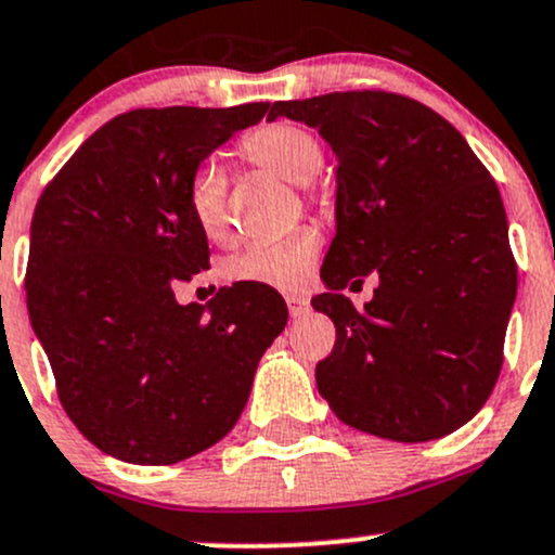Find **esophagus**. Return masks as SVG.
Listing matches in <instances>:
<instances>
[{
  "label": "esophagus",
  "instance_id": "34e87169",
  "mask_svg": "<svg viewBox=\"0 0 555 555\" xmlns=\"http://www.w3.org/2000/svg\"><path fill=\"white\" fill-rule=\"evenodd\" d=\"M285 301H288V312H291V318H304V314L309 312V299H304V296H296V294H291V296H285Z\"/></svg>",
  "mask_w": 555,
  "mask_h": 555
}]
</instances>
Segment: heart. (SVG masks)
Returning a JSON list of instances; mask_svg holds the SVG:
<instances>
[{
  "label": "heart",
  "instance_id": "b5f03b06",
  "mask_svg": "<svg viewBox=\"0 0 555 555\" xmlns=\"http://www.w3.org/2000/svg\"><path fill=\"white\" fill-rule=\"evenodd\" d=\"M237 153L261 171L280 177L285 182L301 184L304 195L312 204H325L327 193L312 188L309 180L323 166V142L307 127L291 121L261 124L241 137ZM188 208L195 224L208 241L222 243L230 235L228 211V177L217 160H206L193 171L188 182ZM323 237L314 224L283 232L278 237L256 241L241 248L224 261V278L232 283L270 285V288H296L318 259Z\"/></svg>",
  "mask_w": 555,
  "mask_h": 555
}]
</instances>
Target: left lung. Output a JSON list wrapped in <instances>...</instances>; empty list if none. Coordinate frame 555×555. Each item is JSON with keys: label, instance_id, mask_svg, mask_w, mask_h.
Listing matches in <instances>:
<instances>
[{"label": "left lung", "instance_id": "8db88e82", "mask_svg": "<svg viewBox=\"0 0 555 555\" xmlns=\"http://www.w3.org/2000/svg\"><path fill=\"white\" fill-rule=\"evenodd\" d=\"M338 158L336 237L312 299L336 325L320 395L349 426L395 442L452 434L503 367L516 299L508 219L490 171L447 118L384 89L272 105ZM379 275L365 310L340 288Z\"/></svg>", "mask_w": 555, "mask_h": 555}]
</instances>
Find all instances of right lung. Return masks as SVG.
Instances as JSON below:
<instances>
[{"label": "right lung", "instance_id": "obj_1", "mask_svg": "<svg viewBox=\"0 0 555 555\" xmlns=\"http://www.w3.org/2000/svg\"><path fill=\"white\" fill-rule=\"evenodd\" d=\"M270 113V103L121 113L65 160L34 208V331L68 418L118 461L171 466L217 444L288 323L270 285L219 288L208 307L175 299L177 283L208 267L190 177Z\"/></svg>", "mask_w": 555, "mask_h": 555}]
</instances>
